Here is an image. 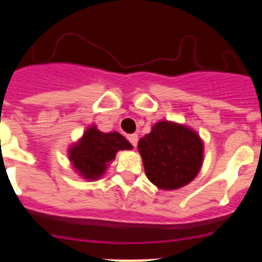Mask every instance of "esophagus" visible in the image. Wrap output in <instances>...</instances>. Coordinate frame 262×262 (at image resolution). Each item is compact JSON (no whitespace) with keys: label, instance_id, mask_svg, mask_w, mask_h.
I'll return each mask as SVG.
<instances>
[{"label":"esophagus","instance_id":"34e87169","mask_svg":"<svg viewBox=\"0 0 262 262\" xmlns=\"http://www.w3.org/2000/svg\"><path fill=\"white\" fill-rule=\"evenodd\" d=\"M128 140L134 147H136V144H138V135L136 134H131V135H128Z\"/></svg>","mask_w":262,"mask_h":262}]
</instances>
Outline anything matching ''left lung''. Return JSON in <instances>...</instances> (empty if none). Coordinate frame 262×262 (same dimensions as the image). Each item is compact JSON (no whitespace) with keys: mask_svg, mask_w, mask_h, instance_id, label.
Returning <instances> with one entry per match:
<instances>
[{"mask_svg":"<svg viewBox=\"0 0 262 262\" xmlns=\"http://www.w3.org/2000/svg\"><path fill=\"white\" fill-rule=\"evenodd\" d=\"M148 180L161 190L190 184L203 163V142L185 124L160 120L138 143Z\"/></svg>","mask_w":262,"mask_h":262,"instance_id":"8db88e82","label":"left lung"}]
</instances>
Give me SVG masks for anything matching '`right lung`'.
Here are the masks:
<instances>
[{
    "instance_id": "1",
    "label": "right lung",
    "mask_w": 262,
    "mask_h": 262,
    "mask_svg": "<svg viewBox=\"0 0 262 262\" xmlns=\"http://www.w3.org/2000/svg\"><path fill=\"white\" fill-rule=\"evenodd\" d=\"M133 149L131 143L119 133H102L97 126L88 127L84 135L68 149V157L76 172L85 180L102 177L118 151Z\"/></svg>"
}]
</instances>
